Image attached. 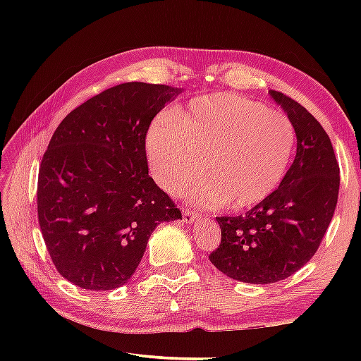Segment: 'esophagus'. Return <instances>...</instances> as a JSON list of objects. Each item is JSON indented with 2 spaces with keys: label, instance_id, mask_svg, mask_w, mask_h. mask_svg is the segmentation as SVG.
Masks as SVG:
<instances>
[{
  "label": "esophagus",
  "instance_id": "34e87169",
  "mask_svg": "<svg viewBox=\"0 0 361 361\" xmlns=\"http://www.w3.org/2000/svg\"><path fill=\"white\" fill-rule=\"evenodd\" d=\"M199 216H200V213H197V212H192V210H189V209H185V210H183V219H185L186 223H194V221H197Z\"/></svg>",
  "mask_w": 361,
  "mask_h": 361
}]
</instances>
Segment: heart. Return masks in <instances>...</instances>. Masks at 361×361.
<instances>
[{
  "instance_id": "heart-1",
  "label": "heart",
  "mask_w": 361,
  "mask_h": 361,
  "mask_svg": "<svg viewBox=\"0 0 361 361\" xmlns=\"http://www.w3.org/2000/svg\"><path fill=\"white\" fill-rule=\"evenodd\" d=\"M288 116L247 97H195L185 109L151 126L146 138L156 180L180 192L205 173L191 195L207 207L250 209L280 186L295 151Z\"/></svg>"
}]
</instances>
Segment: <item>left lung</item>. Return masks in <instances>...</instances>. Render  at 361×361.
<instances>
[{"label":"left lung","instance_id":"1","mask_svg":"<svg viewBox=\"0 0 361 361\" xmlns=\"http://www.w3.org/2000/svg\"><path fill=\"white\" fill-rule=\"evenodd\" d=\"M295 127L296 157L280 186L245 215L218 216L212 264L247 283H274L299 271L319 250L334 215L339 166L328 133L291 97L269 90Z\"/></svg>","mask_w":361,"mask_h":361}]
</instances>
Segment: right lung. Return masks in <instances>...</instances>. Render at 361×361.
<instances>
[{
  "label": "right lung",
  "instance_id": "right-lung-1",
  "mask_svg": "<svg viewBox=\"0 0 361 361\" xmlns=\"http://www.w3.org/2000/svg\"><path fill=\"white\" fill-rule=\"evenodd\" d=\"M181 94L124 82L84 102L60 122L38 173V219L54 266L84 290L129 282L151 232L181 218L148 175L146 133Z\"/></svg>",
  "mask_w": 361,
  "mask_h": 361
}]
</instances>
